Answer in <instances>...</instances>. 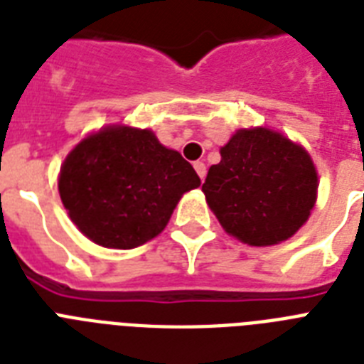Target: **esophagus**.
<instances>
[{"instance_id":"esophagus-1","label":"esophagus","mask_w":364,"mask_h":364,"mask_svg":"<svg viewBox=\"0 0 364 364\" xmlns=\"http://www.w3.org/2000/svg\"><path fill=\"white\" fill-rule=\"evenodd\" d=\"M194 170H196V173L198 176H200V179H205V173H208V168H205V164H203V162H194Z\"/></svg>"}]
</instances>
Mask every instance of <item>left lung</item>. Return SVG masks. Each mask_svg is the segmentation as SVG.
Masks as SVG:
<instances>
[{"instance_id":"1","label":"left lung","mask_w":364,"mask_h":364,"mask_svg":"<svg viewBox=\"0 0 364 364\" xmlns=\"http://www.w3.org/2000/svg\"><path fill=\"white\" fill-rule=\"evenodd\" d=\"M230 235L252 247L286 241L309 220L318 173L305 147L280 132L241 129L220 147V162L202 185Z\"/></svg>"}]
</instances>
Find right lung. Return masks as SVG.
I'll return each instance as SVG.
<instances>
[{
	"instance_id": "obj_1",
	"label": "right lung",
	"mask_w": 364,
	"mask_h": 364,
	"mask_svg": "<svg viewBox=\"0 0 364 364\" xmlns=\"http://www.w3.org/2000/svg\"><path fill=\"white\" fill-rule=\"evenodd\" d=\"M59 196L70 220L106 249H134L166 228L200 177L147 129L112 125L80 141L59 172Z\"/></svg>"
}]
</instances>
